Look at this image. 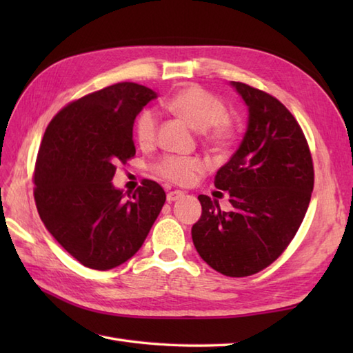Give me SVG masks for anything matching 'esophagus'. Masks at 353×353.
<instances>
[{
	"label": "esophagus",
	"mask_w": 353,
	"mask_h": 353,
	"mask_svg": "<svg viewBox=\"0 0 353 353\" xmlns=\"http://www.w3.org/2000/svg\"><path fill=\"white\" fill-rule=\"evenodd\" d=\"M183 196H185V192H182V191H170V192H167V201L168 203H172V201L182 199Z\"/></svg>",
	"instance_id": "1"
}]
</instances>
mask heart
<instances>
[{"mask_svg":"<svg viewBox=\"0 0 353 353\" xmlns=\"http://www.w3.org/2000/svg\"><path fill=\"white\" fill-rule=\"evenodd\" d=\"M167 108L188 123L194 130L206 132L208 142L215 147L226 145L234 134L226 118L228 109L224 103L199 86L181 89L168 100ZM156 112L152 109L142 110L134 124V134L139 144L142 147L152 145L156 139ZM203 165L199 159L179 156H165L156 165V170L162 177L181 185L191 183Z\"/></svg>","mask_w":353,"mask_h":353,"instance_id":"heart-1","label":"heart"}]
</instances>
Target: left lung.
Wrapping results in <instances>:
<instances>
[{
	"label": "left lung",
	"mask_w": 353,
	"mask_h": 353,
	"mask_svg": "<svg viewBox=\"0 0 353 353\" xmlns=\"http://www.w3.org/2000/svg\"><path fill=\"white\" fill-rule=\"evenodd\" d=\"M247 106L244 138L216 171L215 188L232 209L199 196L201 216L192 243L216 272L243 277L261 272L287 249L301 228L314 188V168L301 125L274 97L230 81Z\"/></svg>",
	"instance_id": "left-lung-1"
}]
</instances>
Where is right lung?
Listing matches in <instances>:
<instances>
[{
    "instance_id": "add662e5",
    "label": "right lung",
    "mask_w": 353,
    "mask_h": 353,
    "mask_svg": "<svg viewBox=\"0 0 353 353\" xmlns=\"http://www.w3.org/2000/svg\"><path fill=\"white\" fill-rule=\"evenodd\" d=\"M153 89L117 83L81 97L51 119L34 168V200L45 228L80 264L121 265L137 253L165 203L161 185L144 181L125 199L112 183L134 156L133 124Z\"/></svg>"
}]
</instances>
